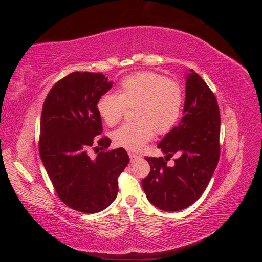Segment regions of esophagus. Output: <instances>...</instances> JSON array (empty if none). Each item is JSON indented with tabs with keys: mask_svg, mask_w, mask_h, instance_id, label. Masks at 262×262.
<instances>
[{
	"mask_svg": "<svg viewBox=\"0 0 262 262\" xmlns=\"http://www.w3.org/2000/svg\"><path fill=\"white\" fill-rule=\"evenodd\" d=\"M129 156H130V161L131 162H136V161H138V160H140V158H141L140 155H137V154H134V153H129Z\"/></svg>",
	"mask_w": 262,
	"mask_h": 262,
	"instance_id": "esophagus-1",
	"label": "esophagus"
}]
</instances>
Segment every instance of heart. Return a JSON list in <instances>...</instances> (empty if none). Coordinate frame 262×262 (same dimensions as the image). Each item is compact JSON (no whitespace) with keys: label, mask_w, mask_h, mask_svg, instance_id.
Returning a JSON list of instances; mask_svg holds the SVG:
<instances>
[{"label":"heart","mask_w":262,"mask_h":262,"mask_svg":"<svg viewBox=\"0 0 262 262\" xmlns=\"http://www.w3.org/2000/svg\"><path fill=\"white\" fill-rule=\"evenodd\" d=\"M138 121L123 123L113 132L114 143L131 152L142 149L158 134L168 133L177 124L182 113L184 93L178 83L154 72H137L124 76L119 94L108 92L98 98L96 110L107 125H116L125 108L136 105Z\"/></svg>","instance_id":"obj_1"}]
</instances>
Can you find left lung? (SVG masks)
Returning <instances> with one entry per match:
<instances>
[{
	"label": "left lung",
	"instance_id": "left-lung-1",
	"mask_svg": "<svg viewBox=\"0 0 262 262\" xmlns=\"http://www.w3.org/2000/svg\"><path fill=\"white\" fill-rule=\"evenodd\" d=\"M184 117L157 145L163 157H145L150 166L142 187L148 201L163 211H180L208 187L220 158V109L215 95L193 70L186 77ZM181 156L171 168L167 158Z\"/></svg>",
	"mask_w": 262,
	"mask_h": 262
}]
</instances>
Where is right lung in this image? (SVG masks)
Instances as JSON below:
<instances>
[{
    "label": "right lung",
    "mask_w": 262,
    "mask_h": 262,
    "mask_svg": "<svg viewBox=\"0 0 262 262\" xmlns=\"http://www.w3.org/2000/svg\"><path fill=\"white\" fill-rule=\"evenodd\" d=\"M112 86L102 73H70L53 85L42 107L41 161L61 201L84 213L100 212L114 202L118 177L129 163L124 148L106 150L112 141L98 138L102 125L96 102ZM95 143L102 152L91 159L86 149Z\"/></svg>",
    "instance_id": "1"
}]
</instances>
